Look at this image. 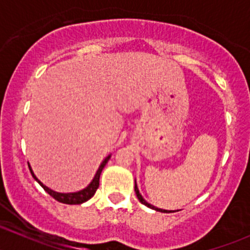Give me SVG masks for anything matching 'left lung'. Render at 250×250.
<instances>
[{
  "instance_id": "obj_1",
  "label": "left lung",
  "mask_w": 250,
  "mask_h": 250,
  "mask_svg": "<svg viewBox=\"0 0 250 250\" xmlns=\"http://www.w3.org/2000/svg\"><path fill=\"white\" fill-rule=\"evenodd\" d=\"M134 191H135V193H137V197H138V200H139L140 202L144 204V206L148 207V208H151V209H155V210H157V211H161V213H172V210H166V209H161V208H157V207H155V206H152V204H150V203H147V202H146V201L144 200V197H143V196L140 195V192H139V188H138V186H137V181H134Z\"/></svg>"
}]
</instances>
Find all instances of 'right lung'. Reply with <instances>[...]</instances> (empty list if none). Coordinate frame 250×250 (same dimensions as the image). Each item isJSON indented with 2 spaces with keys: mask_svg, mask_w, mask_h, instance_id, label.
Here are the masks:
<instances>
[{
  "mask_svg": "<svg viewBox=\"0 0 250 250\" xmlns=\"http://www.w3.org/2000/svg\"><path fill=\"white\" fill-rule=\"evenodd\" d=\"M111 155L107 156L106 158H105L104 161L102 162V165L99 166V168H98L97 173H95L94 178H93V180L90 181L89 185L87 186V188H84L83 190L81 191H77V192H69V193H62V192H57V191H53L50 190L49 188H47L46 185H43V184L41 183V181L37 179V176L35 175V173L32 172L31 167H30L29 165V169L30 172H31L32 176H34L35 180L37 181V183L40 184V185L42 186V188H44V191H46L47 193H49L50 196H52L54 200H57L58 202H62V203H65V204H81V203H84L87 202L88 200H90V198L94 196L95 191L98 190V188H99V179H100V174H102L103 169H104V167L106 166V163L109 162Z\"/></svg>",
  "mask_w": 250,
  "mask_h": 250,
  "instance_id": "right-lung-1",
  "label": "right lung"
}]
</instances>
